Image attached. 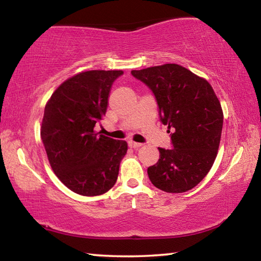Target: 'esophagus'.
Wrapping results in <instances>:
<instances>
[{
	"instance_id": "34e87169",
	"label": "esophagus",
	"mask_w": 261,
	"mask_h": 261,
	"mask_svg": "<svg viewBox=\"0 0 261 261\" xmlns=\"http://www.w3.org/2000/svg\"><path fill=\"white\" fill-rule=\"evenodd\" d=\"M129 146H130L131 148H138V147H140V146H143V144L136 143V141L130 140V141H129Z\"/></svg>"
}]
</instances>
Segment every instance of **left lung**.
I'll return each mask as SVG.
<instances>
[{"instance_id": "1", "label": "left lung", "mask_w": 261, "mask_h": 261, "mask_svg": "<svg viewBox=\"0 0 261 261\" xmlns=\"http://www.w3.org/2000/svg\"><path fill=\"white\" fill-rule=\"evenodd\" d=\"M153 92L160 120L168 125L173 148L159 147L160 159L147 168L158 189L182 193L208 174L218 154L223 113L211 84L178 64L132 70Z\"/></svg>"}]
</instances>
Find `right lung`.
<instances>
[{
    "mask_svg": "<svg viewBox=\"0 0 261 261\" xmlns=\"http://www.w3.org/2000/svg\"><path fill=\"white\" fill-rule=\"evenodd\" d=\"M122 70H91L56 88L45 107L41 139L50 167L65 187L82 196L103 194L116 183L127 151L124 140L95 134L107 112L110 88Z\"/></svg>",
    "mask_w": 261,
    "mask_h": 261,
    "instance_id": "obj_1",
    "label": "right lung"
}]
</instances>
